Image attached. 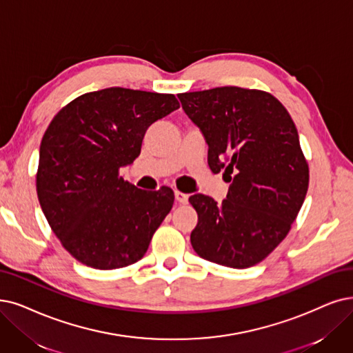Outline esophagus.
I'll list each match as a JSON object with an SVG mask.
<instances>
[{
	"label": "esophagus",
	"mask_w": 353,
	"mask_h": 353,
	"mask_svg": "<svg viewBox=\"0 0 353 353\" xmlns=\"http://www.w3.org/2000/svg\"><path fill=\"white\" fill-rule=\"evenodd\" d=\"M175 200L179 204H187L188 203V194H184V192H181V191H175Z\"/></svg>",
	"instance_id": "obj_1"
}]
</instances>
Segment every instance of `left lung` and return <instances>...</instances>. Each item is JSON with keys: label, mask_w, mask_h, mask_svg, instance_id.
I'll return each instance as SVG.
<instances>
[{"label": "left lung", "mask_w": 353, "mask_h": 353, "mask_svg": "<svg viewBox=\"0 0 353 353\" xmlns=\"http://www.w3.org/2000/svg\"><path fill=\"white\" fill-rule=\"evenodd\" d=\"M208 145V166L232 182L225 200L194 194L191 233L196 255L243 270L284 241L308 188V165L297 128L271 94L219 87L178 94Z\"/></svg>", "instance_id": "1"}]
</instances>
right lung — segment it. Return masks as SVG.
<instances>
[{
	"label": "right lung",
	"mask_w": 353,
	"mask_h": 353,
	"mask_svg": "<svg viewBox=\"0 0 353 353\" xmlns=\"http://www.w3.org/2000/svg\"><path fill=\"white\" fill-rule=\"evenodd\" d=\"M178 108L172 94L114 87L75 98L50 121L37 196L50 229L81 263L107 271L143 258L174 191L139 190L119 171L139 157L150 124Z\"/></svg>",
	"instance_id": "obj_1"
}]
</instances>
